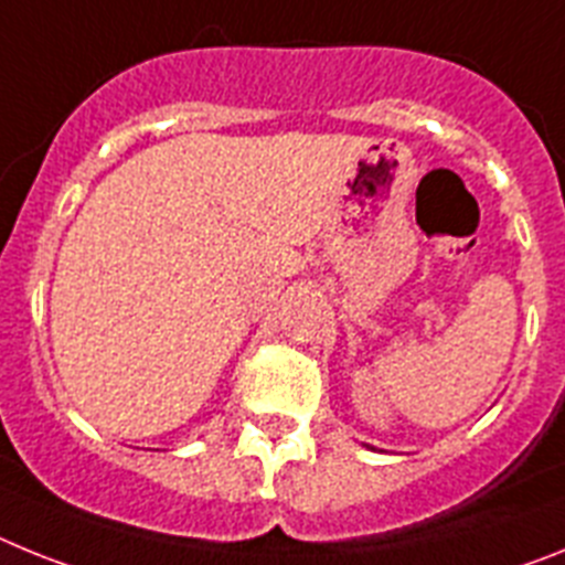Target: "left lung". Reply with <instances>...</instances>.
Instances as JSON below:
<instances>
[{
  "instance_id": "left-lung-1",
  "label": "left lung",
  "mask_w": 565,
  "mask_h": 565,
  "mask_svg": "<svg viewBox=\"0 0 565 565\" xmlns=\"http://www.w3.org/2000/svg\"><path fill=\"white\" fill-rule=\"evenodd\" d=\"M370 449H372V446H370Z\"/></svg>"
}]
</instances>
